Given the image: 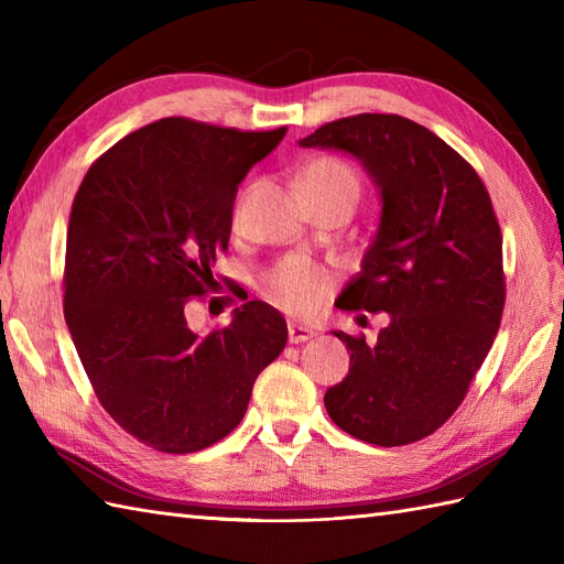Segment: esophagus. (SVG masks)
<instances>
[{
    "label": "esophagus",
    "mask_w": 564,
    "mask_h": 564,
    "mask_svg": "<svg viewBox=\"0 0 564 564\" xmlns=\"http://www.w3.org/2000/svg\"><path fill=\"white\" fill-rule=\"evenodd\" d=\"M315 329L307 327V325H301V322H289V341L291 344H303V341H310L315 337Z\"/></svg>",
    "instance_id": "34e87169"
}]
</instances>
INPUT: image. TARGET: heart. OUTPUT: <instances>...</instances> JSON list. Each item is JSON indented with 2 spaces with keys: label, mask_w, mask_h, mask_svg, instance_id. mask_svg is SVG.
<instances>
[{
  "label": "heart",
  "mask_w": 564,
  "mask_h": 564,
  "mask_svg": "<svg viewBox=\"0 0 564 564\" xmlns=\"http://www.w3.org/2000/svg\"><path fill=\"white\" fill-rule=\"evenodd\" d=\"M303 188L339 191V194L358 198V188L361 186H358V174L354 172V166L334 158H322L307 164V170L303 172ZM325 283V273L315 269L313 263L289 259L267 275L263 295L279 307L289 310V313H305V310L317 303Z\"/></svg>",
  "instance_id": "1"
}]
</instances>
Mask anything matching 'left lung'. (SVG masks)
Wrapping results in <instances>:
<instances>
[{
    "label": "left lung",
    "mask_w": 564,
    "mask_h": 564,
    "mask_svg": "<svg viewBox=\"0 0 564 564\" xmlns=\"http://www.w3.org/2000/svg\"><path fill=\"white\" fill-rule=\"evenodd\" d=\"M297 145L351 154L380 196L378 230L337 305L390 322L373 346L332 332L351 364L325 392L327 414L386 448L434 434L463 402L505 310L501 230L487 188L436 133L394 113L341 118Z\"/></svg>",
    "instance_id": "8db88e82"
}]
</instances>
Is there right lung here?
<instances>
[{
  "instance_id": "1",
  "label": "right lung",
  "mask_w": 564,
  "mask_h": 564,
  "mask_svg": "<svg viewBox=\"0 0 564 564\" xmlns=\"http://www.w3.org/2000/svg\"><path fill=\"white\" fill-rule=\"evenodd\" d=\"M283 135L162 118L104 152L72 203V341L104 410L154 451L194 453L230 434L289 341L283 315L261 301L206 337L184 315L218 283L237 186Z\"/></svg>"
}]
</instances>
